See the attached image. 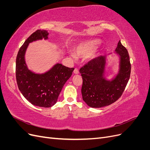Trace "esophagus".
Segmentation results:
<instances>
[{"instance_id": "obj_1", "label": "esophagus", "mask_w": 150, "mask_h": 150, "mask_svg": "<svg viewBox=\"0 0 150 150\" xmlns=\"http://www.w3.org/2000/svg\"><path fill=\"white\" fill-rule=\"evenodd\" d=\"M74 73L75 74H79V71H78V69H77V68H75V69H74Z\"/></svg>"}]
</instances>
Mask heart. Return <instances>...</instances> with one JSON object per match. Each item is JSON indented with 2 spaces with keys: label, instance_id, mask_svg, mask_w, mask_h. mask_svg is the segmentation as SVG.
<instances>
[{
  "label": "heart",
  "instance_id": "1",
  "mask_svg": "<svg viewBox=\"0 0 150 150\" xmlns=\"http://www.w3.org/2000/svg\"><path fill=\"white\" fill-rule=\"evenodd\" d=\"M96 42H89L81 44L76 48V53L77 55L80 57L87 56L96 49Z\"/></svg>",
  "mask_w": 150,
  "mask_h": 150
}]
</instances>
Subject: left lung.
<instances>
[{
  "label": "left lung",
  "mask_w": 150,
  "mask_h": 150,
  "mask_svg": "<svg viewBox=\"0 0 150 150\" xmlns=\"http://www.w3.org/2000/svg\"><path fill=\"white\" fill-rule=\"evenodd\" d=\"M115 51L120 56V69L111 81L105 78L106 56L94 58L79 69L83 78V99L89 107L99 108L115 103L121 97L128 84L131 74L128 52L120 40Z\"/></svg>",
  "instance_id": "left-lung-1"
}]
</instances>
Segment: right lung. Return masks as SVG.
<instances>
[{
    "label": "right lung",
    "mask_w": 150,
    "mask_h": 150,
    "mask_svg": "<svg viewBox=\"0 0 150 150\" xmlns=\"http://www.w3.org/2000/svg\"><path fill=\"white\" fill-rule=\"evenodd\" d=\"M47 30H37L26 39L16 57V75L18 88L24 98L34 106L49 108L57 101L61 90L71 76L74 68L56 64L44 74L30 71L25 61V53L29 43L48 39Z\"/></svg>",
    "instance_id": "add662e5"
}]
</instances>
